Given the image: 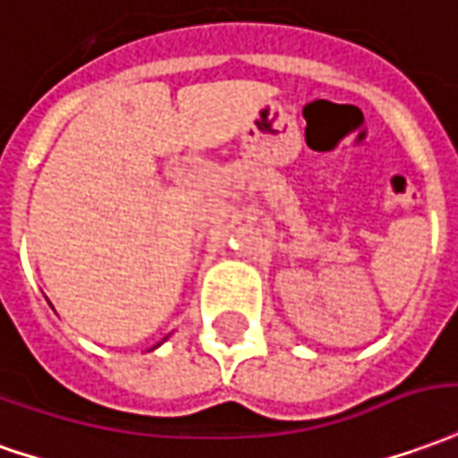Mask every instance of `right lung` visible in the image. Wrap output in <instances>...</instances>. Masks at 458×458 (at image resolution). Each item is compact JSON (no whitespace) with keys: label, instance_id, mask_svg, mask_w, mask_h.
<instances>
[{"label":"right lung","instance_id":"obj_1","mask_svg":"<svg viewBox=\"0 0 458 458\" xmlns=\"http://www.w3.org/2000/svg\"><path fill=\"white\" fill-rule=\"evenodd\" d=\"M165 340H168V337H165ZM158 344H163V342H158ZM158 344H156V347H158ZM156 347H153V350H156Z\"/></svg>","mask_w":458,"mask_h":458}]
</instances>
